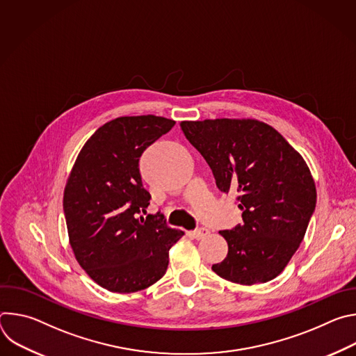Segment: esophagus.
I'll use <instances>...</instances> for the list:
<instances>
[{"label":"esophagus","instance_id":"esophagus-1","mask_svg":"<svg viewBox=\"0 0 356 356\" xmlns=\"http://www.w3.org/2000/svg\"><path fill=\"white\" fill-rule=\"evenodd\" d=\"M209 234H210V231H209L207 228H204V227L197 228V229H194V231H191V232H190V235H191L193 238H195V239H201V238H204V236H207Z\"/></svg>","mask_w":356,"mask_h":356}]
</instances>
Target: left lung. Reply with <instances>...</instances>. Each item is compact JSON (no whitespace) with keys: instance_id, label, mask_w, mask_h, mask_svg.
<instances>
[{"instance_id":"obj_1","label":"left lung","mask_w":356,"mask_h":356,"mask_svg":"<svg viewBox=\"0 0 356 356\" xmlns=\"http://www.w3.org/2000/svg\"><path fill=\"white\" fill-rule=\"evenodd\" d=\"M181 131L213 170L217 187L238 193L242 224L220 231L228 243L213 270L239 284L266 283L286 268L316 210L307 163L270 125L257 120L183 121Z\"/></svg>"}]
</instances>
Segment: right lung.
<instances>
[{"label":"right lung","instance_id":"right-lung-1","mask_svg":"<svg viewBox=\"0 0 356 356\" xmlns=\"http://www.w3.org/2000/svg\"><path fill=\"white\" fill-rule=\"evenodd\" d=\"M176 122L156 115L120 117L86 142L69 176L63 210L79 265L114 293L143 290L163 277L169 249L184 235L163 214H147L139 158Z\"/></svg>","mask_w":356,"mask_h":356}]
</instances>
